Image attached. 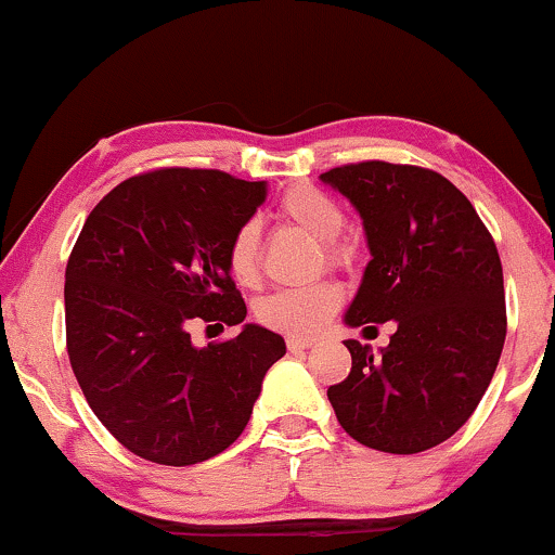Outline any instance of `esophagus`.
I'll list each match as a JSON object with an SVG mask.
<instances>
[{
  "mask_svg": "<svg viewBox=\"0 0 555 555\" xmlns=\"http://www.w3.org/2000/svg\"><path fill=\"white\" fill-rule=\"evenodd\" d=\"M313 339H299V336H289L286 339V347H289V352H302V349H310L313 347Z\"/></svg>",
  "mask_w": 555,
  "mask_h": 555,
  "instance_id": "esophagus-1",
  "label": "esophagus"
}]
</instances>
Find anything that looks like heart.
I'll return each mask as SVG.
<instances>
[{
	"label": "heart",
	"instance_id": "1",
	"mask_svg": "<svg viewBox=\"0 0 555 555\" xmlns=\"http://www.w3.org/2000/svg\"><path fill=\"white\" fill-rule=\"evenodd\" d=\"M276 216L284 224L321 240L323 258L328 266H349L354 260V247L339 240L344 229V211L328 193L313 184H295L282 195ZM229 276L240 286H256L260 279V227L245 221L237 227L227 245ZM341 305V289L334 282H318L299 289H279L266 295L256 305L258 321L266 328L286 336H313L336 308Z\"/></svg>",
	"mask_w": 555,
	"mask_h": 555
}]
</instances>
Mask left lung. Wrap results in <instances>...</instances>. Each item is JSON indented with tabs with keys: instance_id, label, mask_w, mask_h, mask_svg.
<instances>
[{
	"instance_id": "obj_1",
	"label": "left lung",
	"mask_w": 555,
	"mask_h": 555,
	"mask_svg": "<svg viewBox=\"0 0 555 555\" xmlns=\"http://www.w3.org/2000/svg\"><path fill=\"white\" fill-rule=\"evenodd\" d=\"M321 180L358 208L373 256L344 323L397 321L380 354L344 341L352 371L328 388L331 406L367 449H433L467 423L499 365L506 302L495 242L433 169L360 162Z\"/></svg>"
}]
</instances>
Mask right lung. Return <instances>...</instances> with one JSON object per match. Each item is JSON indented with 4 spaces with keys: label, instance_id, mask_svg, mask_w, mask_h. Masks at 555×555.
<instances>
[{
    "label": "right lung",
    "instance_id": "obj_1",
    "mask_svg": "<svg viewBox=\"0 0 555 555\" xmlns=\"http://www.w3.org/2000/svg\"><path fill=\"white\" fill-rule=\"evenodd\" d=\"M266 182L219 169H156L119 182L82 224L65 271L67 354L93 415L125 449L169 467L240 438L286 344L245 323L197 349L190 323L245 321L227 245Z\"/></svg>",
    "mask_w": 555,
    "mask_h": 555
}]
</instances>
